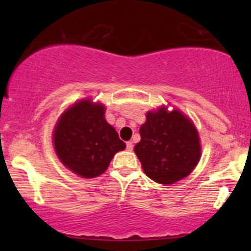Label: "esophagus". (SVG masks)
<instances>
[{
  "label": "esophagus",
  "mask_w": 251,
  "mask_h": 251,
  "mask_svg": "<svg viewBox=\"0 0 251 251\" xmlns=\"http://www.w3.org/2000/svg\"><path fill=\"white\" fill-rule=\"evenodd\" d=\"M126 150H127V151H132V150H133V144H132V142L126 143Z\"/></svg>",
  "instance_id": "1"
}]
</instances>
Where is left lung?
<instances>
[{"label": "left lung", "mask_w": 251, "mask_h": 251, "mask_svg": "<svg viewBox=\"0 0 251 251\" xmlns=\"http://www.w3.org/2000/svg\"><path fill=\"white\" fill-rule=\"evenodd\" d=\"M134 152L145 175L155 183L174 184L194 171L201 158L200 135L194 123L165 106L146 113Z\"/></svg>", "instance_id": "1"}]
</instances>
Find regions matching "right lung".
Instances as JSON below:
<instances>
[{"label": "right lung", "instance_id": "obj_1", "mask_svg": "<svg viewBox=\"0 0 251 251\" xmlns=\"http://www.w3.org/2000/svg\"><path fill=\"white\" fill-rule=\"evenodd\" d=\"M57 158L72 172L83 178L102 175L113 155L125 150L117 131L105 119V106L80 100L57 120L53 132Z\"/></svg>", "mask_w": 251, "mask_h": 251}]
</instances>
